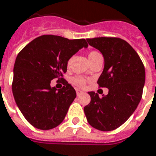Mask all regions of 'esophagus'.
<instances>
[{"instance_id":"obj_1","label":"esophagus","mask_w":156,"mask_h":156,"mask_svg":"<svg viewBox=\"0 0 156 156\" xmlns=\"http://www.w3.org/2000/svg\"><path fill=\"white\" fill-rule=\"evenodd\" d=\"M76 93H77V96H80L81 94H83V92L82 90L77 89L76 90Z\"/></svg>"}]
</instances>
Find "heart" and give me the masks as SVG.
<instances>
[{"instance_id":"1","label":"heart","mask_w":156,"mask_h":156,"mask_svg":"<svg viewBox=\"0 0 156 156\" xmlns=\"http://www.w3.org/2000/svg\"><path fill=\"white\" fill-rule=\"evenodd\" d=\"M100 56H101V55L100 53H98V52L91 51L89 54H88V59H89L90 62H92V61L94 60L95 58L100 57ZM73 83L76 84V85H78L79 87H83V86H84V84H85V80H84L83 78H81V77H75V78L73 79Z\"/></svg>"}]
</instances>
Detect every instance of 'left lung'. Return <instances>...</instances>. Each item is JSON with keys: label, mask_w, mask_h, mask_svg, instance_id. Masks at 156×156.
Returning a JSON list of instances; mask_svg holds the SVG:
<instances>
[{"label": "left lung", "mask_w": 156, "mask_h": 156, "mask_svg": "<svg viewBox=\"0 0 156 156\" xmlns=\"http://www.w3.org/2000/svg\"><path fill=\"white\" fill-rule=\"evenodd\" d=\"M104 58V69L98 83L108 88L99 98L89 92L84 112L90 125L99 131H113L127 121L141 99L146 80L145 67L136 50L126 41L115 37L87 39Z\"/></svg>", "instance_id": "8db88e82"}]
</instances>
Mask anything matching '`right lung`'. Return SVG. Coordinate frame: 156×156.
Returning a JSON list of instances; mask_svg holds the SVG:
<instances>
[{"instance_id":"right-lung-1","label":"right lung","mask_w":156,"mask_h":156,"mask_svg":"<svg viewBox=\"0 0 156 156\" xmlns=\"http://www.w3.org/2000/svg\"><path fill=\"white\" fill-rule=\"evenodd\" d=\"M87 47L84 39L45 34L32 40L18 54L12 93L20 111L33 126L50 130L63 122L76 92L66 80L58 90L50 83L54 78H63L69 58Z\"/></svg>"}]
</instances>
